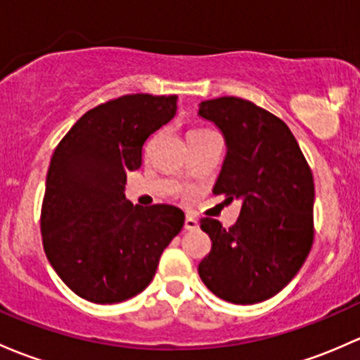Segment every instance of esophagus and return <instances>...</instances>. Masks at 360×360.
<instances>
[{"label":"esophagus","mask_w":360,"mask_h":360,"mask_svg":"<svg viewBox=\"0 0 360 360\" xmlns=\"http://www.w3.org/2000/svg\"><path fill=\"white\" fill-rule=\"evenodd\" d=\"M196 228H198V221L195 217H191V215H186V219H184V229L191 231Z\"/></svg>","instance_id":"obj_1"}]
</instances>
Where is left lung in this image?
<instances>
[{
	"mask_svg": "<svg viewBox=\"0 0 360 360\" xmlns=\"http://www.w3.org/2000/svg\"><path fill=\"white\" fill-rule=\"evenodd\" d=\"M198 115L221 129L228 148L214 195L241 202L229 229L215 219L200 221L212 250L198 274L222 300L259 304L288 285L312 247V172L288 126L252 101L207 100Z\"/></svg>",
	"mask_w": 360,
	"mask_h": 360,
	"instance_id": "obj_1",
	"label": "left lung"
}]
</instances>
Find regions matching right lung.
<instances>
[{
    "mask_svg": "<svg viewBox=\"0 0 360 360\" xmlns=\"http://www.w3.org/2000/svg\"><path fill=\"white\" fill-rule=\"evenodd\" d=\"M176 110V94L115 98L86 112L53 153L43 247L60 279L84 300L119 304L141 293L183 229L177 207L143 209L124 195L127 172L141 167L145 141Z\"/></svg>",
    "mask_w": 360,
    "mask_h": 360,
    "instance_id": "1",
    "label": "right lung"
}]
</instances>
